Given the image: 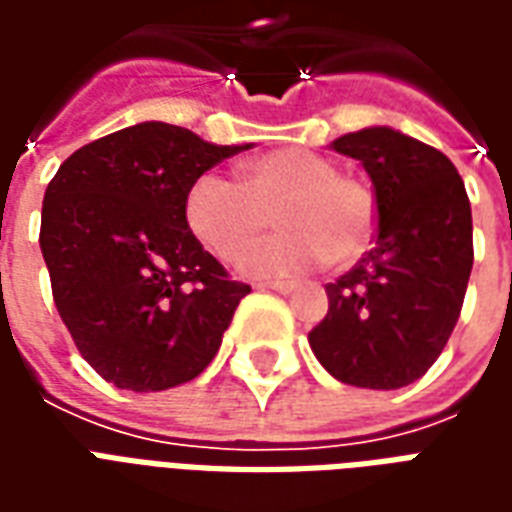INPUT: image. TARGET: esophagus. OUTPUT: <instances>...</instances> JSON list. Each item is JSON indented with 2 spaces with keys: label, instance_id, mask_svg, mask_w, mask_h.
Wrapping results in <instances>:
<instances>
[{
  "label": "esophagus",
  "instance_id": "esophagus-1",
  "mask_svg": "<svg viewBox=\"0 0 512 512\" xmlns=\"http://www.w3.org/2000/svg\"><path fill=\"white\" fill-rule=\"evenodd\" d=\"M257 288L277 290V293H293V290H296V285H293V282H257Z\"/></svg>",
  "mask_w": 512,
  "mask_h": 512
}]
</instances>
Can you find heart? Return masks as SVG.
<instances>
[{"label":"heart","mask_w":512,"mask_h":512,"mask_svg":"<svg viewBox=\"0 0 512 512\" xmlns=\"http://www.w3.org/2000/svg\"><path fill=\"white\" fill-rule=\"evenodd\" d=\"M271 207L283 230L247 247ZM376 219V197L367 183L301 147L246 158L238 183L205 172L186 194L191 233L219 257H233L245 245L238 271L246 277H299L326 260L348 266L367 252Z\"/></svg>","instance_id":"1"}]
</instances>
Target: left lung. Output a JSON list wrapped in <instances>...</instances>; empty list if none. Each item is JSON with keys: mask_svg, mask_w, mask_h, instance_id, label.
Wrapping results in <instances>:
<instances>
[{"mask_svg": "<svg viewBox=\"0 0 512 512\" xmlns=\"http://www.w3.org/2000/svg\"><path fill=\"white\" fill-rule=\"evenodd\" d=\"M332 150L362 161L378 227L373 249L326 285L312 354L343 384L400 389L428 373L461 315L474 263L469 197L450 158L395 128H362Z\"/></svg>", "mask_w": 512, "mask_h": 512, "instance_id": "1", "label": "left lung"}]
</instances>
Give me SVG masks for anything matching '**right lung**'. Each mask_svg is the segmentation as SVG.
<instances>
[{
	"instance_id": "add662e5",
	"label": "right lung",
	"mask_w": 512,
	"mask_h": 512,
	"mask_svg": "<svg viewBox=\"0 0 512 512\" xmlns=\"http://www.w3.org/2000/svg\"><path fill=\"white\" fill-rule=\"evenodd\" d=\"M249 147L150 120L79 147L51 178L40 252L62 323L101 378L161 392L211 365L249 285L194 238L186 194Z\"/></svg>"
}]
</instances>
